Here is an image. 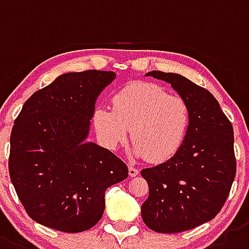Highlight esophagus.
<instances>
[{
    "mask_svg": "<svg viewBox=\"0 0 249 249\" xmlns=\"http://www.w3.org/2000/svg\"><path fill=\"white\" fill-rule=\"evenodd\" d=\"M129 175H130V178H135V176H138L139 175V170L134 166H129Z\"/></svg>",
    "mask_w": 249,
    "mask_h": 249,
    "instance_id": "obj_1",
    "label": "esophagus"
}]
</instances>
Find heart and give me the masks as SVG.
<instances>
[{"label": "heart", "mask_w": 249, "mask_h": 249, "mask_svg": "<svg viewBox=\"0 0 249 249\" xmlns=\"http://www.w3.org/2000/svg\"><path fill=\"white\" fill-rule=\"evenodd\" d=\"M93 124L108 149L115 150L127 139L129 154L150 162H165L181 149L190 125L189 107L182 98L169 95L152 83L139 82L115 94L113 109L99 105Z\"/></svg>", "instance_id": "b5f03b06"}]
</instances>
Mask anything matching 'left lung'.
Returning a JSON list of instances; mask_svg holds the SVG:
<instances>
[{
  "label": "left lung",
  "instance_id": "obj_1",
  "mask_svg": "<svg viewBox=\"0 0 249 249\" xmlns=\"http://www.w3.org/2000/svg\"><path fill=\"white\" fill-rule=\"evenodd\" d=\"M145 75L169 83L189 107L181 149L141 171L149 185L142 221L159 233H178L211 221L227 200L236 176L233 127L213 95L183 75L159 71Z\"/></svg>",
  "mask_w": 249,
  "mask_h": 249
}]
</instances>
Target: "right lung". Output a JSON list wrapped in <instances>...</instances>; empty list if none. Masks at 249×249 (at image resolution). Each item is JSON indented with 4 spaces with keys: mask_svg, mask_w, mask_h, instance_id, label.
Masks as SVG:
<instances>
[{
    "mask_svg": "<svg viewBox=\"0 0 249 249\" xmlns=\"http://www.w3.org/2000/svg\"><path fill=\"white\" fill-rule=\"evenodd\" d=\"M114 71L64 73L24 103L11 133L10 175L36 222L77 233L99 222L105 190L127 178L113 152L88 141L95 102Z\"/></svg>",
    "mask_w": 249,
    "mask_h": 249,
    "instance_id": "obj_1",
    "label": "right lung"
}]
</instances>
